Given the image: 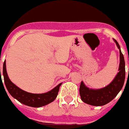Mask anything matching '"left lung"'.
Segmentation results:
<instances>
[{"label": "left lung", "instance_id": "left-lung-1", "mask_svg": "<svg viewBox=\"0 0 129 129\" xmlns=\"http://www.w3.org/2000/svg\"><path fill=\"white\" fill-rule=\"evenodd\" d=\"M120 51V63L116 77L110 84L101 89H90L82 81L80 86V95L83 102L92 106H103L112 101L118 94L124 85L125 79V62L118 42L114 39Z\"/></svg>", "mask_w": 129, "mask_h": 129}]
</instances>
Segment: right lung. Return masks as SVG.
I'll list each match as a JSON object with an SVG mask.
<instances>
[{
  "instance_id": "right-lung-1",
  "label": "right lung",
  "mask_w": 129,
  "mask_h": 129,
  "mask_svg": "<svg viewBox=\"0 0 129 129\" xmlns=\"http://www.w3.org/2000/svg\"><path fill=\"white\" fill-rule=\"evenodd\" d=\"M3 72L5 86L11 96L22 104L27 105V106H31V107H35V108L45 106L47 104L52 102L56 98L59 90V87L61 85V83H60L53 89L46 93L32 94V93H29V92H25L24 90H21V88L17 87L10 80L7 73L5 61H4V64H3Z\"/></svg>"
}]
</instances>
